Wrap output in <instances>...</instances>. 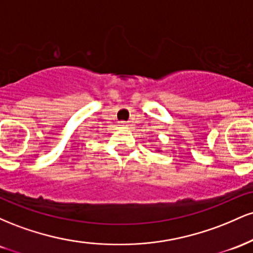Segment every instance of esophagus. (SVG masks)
I'll list each match as a JSON object with an SVG mask.
<instances>
[{"mask_svg":"<svg viewBox=\"0 0 253 253\" xmlns=\"http://www.w3.org/2000/svg\"><path fill=\"white\" fill-rule=\"evenodd\" d=\"M119 124H120V126H121V127H124V128H127V127L129 126V125H128V123H127V121H120V123H119Z\"/></svg>","mask_w":253,"mask_h":253,"instance_id":"obj_1","label":"esophagus"}]
</instances>
